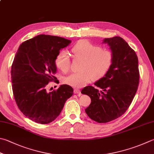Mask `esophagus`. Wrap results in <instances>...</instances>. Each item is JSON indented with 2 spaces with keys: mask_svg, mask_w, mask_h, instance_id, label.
I'll use <instances>...</instances> for the list:
<instances>
[{
  "mask_svg": "<svg viewBox=\"0 0 154 154\" xmlns=\"http://www.w3.org/2000/svg\"><path fill=\"white\" fill-rule=\"evenodd\" d=\"M74 94H80V91L78 89H74Z\"/></svg>",
  "mask_w": 154,
  "mask_h": 154,
  "instance_id": "1",
  "label": "esophagus"
}]
</instances>
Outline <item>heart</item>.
Segmentation results:
<instances>
[{
  "label": "heart",
  "mask_w": 154,
  "mask_h": 154,
  "mask_svg": "<svg viewBox=\"0 0 154 154\" xmlns=\"http://www.w3.org/2000/svg\"><path fill=\"white\" fill-rule=\"evenodd\" d=\"M75 57L83 60L80 72L69 75L63 82L74 88H82L87 83L103 78L111 68L113 56L112 52L102 49L86 40L78 42L72 48ZM57 68L63 72H68L70 68V60L66 51H61L56 57Z\"/></svg>",
  "instance_id": "obj_1"
}]
</instances>
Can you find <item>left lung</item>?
Returning <instances> with one entry per match:
<instances>
[{
    "label": "left lung",
    "mask_w": 154,
    "mask_h": 154,
    "mask_svg": "<svg viewBox=\"0 0 154 154\" xmlns=\"http://www.w3.org/2000/svg\"><path fill=\"white\" fill-rule=\"evenodd\" d=\"M113 56L107 74L81 93L89 96L91 103L85 109L88 117L97 123H107L123 115L134 98L140 80L138 59L135 51L121 37L105 38Z\"/></svg>",
    "instance_id": "8db88e82"
}]
</instances>
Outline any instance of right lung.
Returning <instances> with one entry per match:
<instances>
[{"instance_id":"right-lung-1","label":"right lung","mask_w":154,"mask_h":154,"mask_svg":"<svg viewBox=\"0 0 154 154\" xmlns=\"http://www.w3.org/2000/svg\"><path fill=\"white\" fill-rule=\"evenodd\" d=\"M71 42L42 34L19 46L11 67L12 88L20 111L31 121L40 124L52 122L73 94V88L67 85H60L57 91H46L48 84L57 79L56 56Z\"/></svg>"}]
</instances>
